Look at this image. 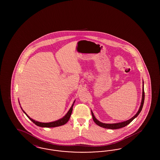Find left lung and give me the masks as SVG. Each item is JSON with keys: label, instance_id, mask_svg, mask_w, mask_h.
I'll list each match as a JSON object with an SVG mask.
<instances>
[{"label": "left lung", "instance_id": "obj_1", "mask_svg": "<svg viewBox=\"0 0 160 160\" xmlns=\"http://www.w3.org/2000/svg\"><path fill=\"white\" fill-rule=\"evenodd\" d=\"M144 101H145V92H144V83L143 82V91H142V102H141V104L140 108L138 109V111L137 112V113L135 114L132 118H131L129 120H127L126 121H123L122 122H119V123H102L99 121L98 120H97L94 114L93 113V112L91 111L92 116V118L93 121L95 123L98 125L99 127L104 128H107V129H119V128H121L125 126H127V125H128L130 123V122H132L138 114H140V112L142 110V108L143 106V104H144Z\"/></svg>", "mask_w": 160, "mask_h": 160}]
</instances>
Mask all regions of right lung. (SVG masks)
Here are the masks:
<instances>
[{"label":"right lung","mask_w":160,"mask_h":160,"mask_svg":"<svg viewBox=\"0 0 160 160\" xmlns=\"http://www.w3.org/2000/svg\"><path fill=\"white\" fill-rule=\"evenodd\" d=\"M74 102H75V101H74V102H73L72 106L69 108V110L68 112H67V113L65 114L62 118H61V119L58 120V121H54V122H48V123L38 122V121H36L32 119L28 114L25 113V112H24V110H23L22 108L21 107H21L22 110H23V112L28 117V118L31 120V121H32V122H33L36 125H37L38 127H41L53 128V127H59V126H61V125H64V124H65L66 123L68 122L69 119V118H70V116H71V113H72V107H73Z\"/></svg>","instance_id":"right-lung-1"}]
</instances>
